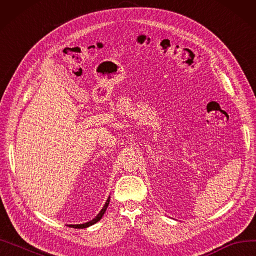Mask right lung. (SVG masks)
I'll use <instances>...</instances> for the list:
<instances>
[{"instance_id": "obj_1", "label": "right lung", "mask_w": 256, "mask_h": 256, "mask_svg": "<svg viewBox=\"0 0 256 256\" xmlns=\"http://www.w3.org/2000/svg\"><path fill=\"white\" fill-rule=\"evenodd\" d=\"M110 198H111V196H108V198L106 199V202L104 206H103V208L101 209V211H100L98 214H96V216H94L92 220H88V222H86V223H82V224H68L66 226H68V227H73V228H87V227H89V226H92V225L96 224V222H99V220L102 218L103 214L106 213V209H108V204H110Z\"/></svg>"}]
</instances>
